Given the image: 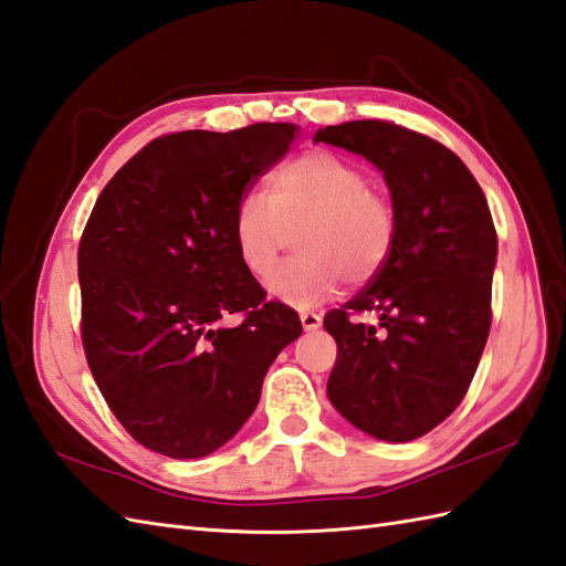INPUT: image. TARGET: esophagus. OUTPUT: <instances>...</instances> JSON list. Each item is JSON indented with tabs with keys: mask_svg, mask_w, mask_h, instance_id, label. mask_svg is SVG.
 I'll return each instance as SVG.
<instances>
[{
	"mask_svg": "<svg viewBox=\"0 0 566 566\" xmlns=\"http://www.w3.org/2000/svg\"><path fill=\"white\" fill-rule=\"evenodd\" d=\"M323 323V318L318 313L313 311H301V325H304V331H318Z\"/></svg>",
	"mask_w": 566,
	"mask_h": 566,
	"instance_id": "esophagus-1",
	"label": "esophagus"
}]
</instances>
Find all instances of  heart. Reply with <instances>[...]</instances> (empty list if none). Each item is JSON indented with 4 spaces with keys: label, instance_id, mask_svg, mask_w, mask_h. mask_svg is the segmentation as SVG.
<instances>
[{
    "label": "heart",
    "instance_id": "obj_1",
    "mask_svg": "<svg viewBox=\"0 0 566 566\" xmlns=\"http://www.w3.org/2000/svg\"><path fill=\"white\" fill-rule=\"evenodd\" d=\"M361 164L331 149H311L284 164L268 182V200L245 192L233 207L231 233L243 268L270 277L296 228L302 253L270 280L289 304H313L339 282L361 286L384 270L396 243V207L371 188Z\"/></svg>",
    "mask_w": 566,
    "mask_h": 566
}]
</instances>
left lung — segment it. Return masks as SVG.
I'll use <instances>...</instances> for the list:
<instances>
[{"mask_svg": "<svg viewBox=\"0 0 566 566\" xmlns=\"http://www.w3.org/2000/svg\"><path fill=\"white\" fill-rule=\"evenodd\" d=\"M315 142L384 170L398 219L384 270L325 313L337 343L327 398L380 441L419 439L463 402L488 343L496 262L490 205L449 147L402 125L352 120L318 129ZM364 314L379 323L364 324Z\"/></svg>", "mask_w": 566, "mask_h": 566, "instance_id": "1", "label": "left lung"}]
</instances>
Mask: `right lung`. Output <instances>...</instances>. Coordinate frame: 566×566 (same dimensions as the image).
<instances>
[{"label":"right lung","instance_id":"1","mask_svg":"<svg viewBox=\"0 0 566 566\" xmlns=\"http://www.w3.org/2000/svg\"><path fill=\"white\" fill-rule=\"evenodd\" d=\"M301 127L255 123L151 139L103 188L78 241L82 345L137 443L202 458L253 415L274 357L301 335L235 253L233 207ZM227 314L242 321L220 325Z\"/></svg>","mask_w":566,"mask_h":566}]
</instances>
